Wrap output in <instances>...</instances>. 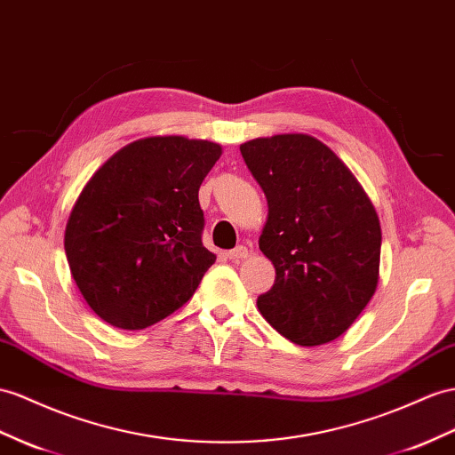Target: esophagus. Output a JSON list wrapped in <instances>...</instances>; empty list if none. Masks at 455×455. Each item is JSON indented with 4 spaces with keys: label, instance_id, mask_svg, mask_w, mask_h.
<instances>
[{
    "label": "esophagus",
    "instance_id": "esophagus-1",
    "mask_svg": "<svg viewBox=\"0 0 455 455\" xmlns=\"http://www.w3.org/2000/svg\"><path fill=\"white\" fill-rule=\"evenodd\" d=\"M227 258H228V259H232V261H242V259H246V258H248V248H246V246H236L235 250L227 251Z\"/></svg>",
    "mask_w": 455,
    "mask_h": 455
}]
</instances>
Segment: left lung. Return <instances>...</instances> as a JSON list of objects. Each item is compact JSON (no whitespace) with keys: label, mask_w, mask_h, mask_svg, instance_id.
Wrapping results in <instances>:
<instances>
[{"label":"left lung","mask_w":455,"mask_h":455,"mask_svg":"<svg viewBox=\"0 0 455 455\" xmlns=\"http://www.w3.org/2000/svg\"><path fill=\"white\" fill-rule=\"evenodd\" d=\"M240 154L269 205L259 250L276 276L258 298L261 315L299 346L339 339L379 284L375 207L339 156L309 134L255 138Z\"/></svg>","instance_id":"1"}]
</instances>
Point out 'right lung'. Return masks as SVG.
I'll return each mask as SVG.
<instances>
[{
  "label": "right lung",
  "instance_id": "add662e5",
  "mask_svg": "<svg viewBox=\"0 0 455 455\" xmlns=\"http://www.w3.org/2000/svg\"><path fill=\"white\" fill-rule=\"evenodd\" d=\"M223 148L151 136L109 157L80 192L65 228L71 275L96 315L140 331L188 301L215 253L202 243L197 192Z\"/></svg>",
  "mask_w": 455,
  "mask_h": 455
}]
</instances>
